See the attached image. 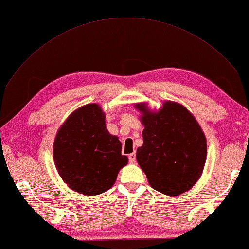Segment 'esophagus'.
<instances>
[{
    "mask_svg": "<svg viewBox=\"0 0 249 249\" xmlns=\"http://www.w3.org/2000/svg\"><path fill=\"white\" fill-rule=\"evenodd\" d=\"M129 161H130L131 163H134V162L136 161V154H135V153H131V154L129 155Z\"/></svg>",
    "mask_w": 249,
    "mask_h": 249,
    "instance_id": "1",
    "label": "esophagus"
}]
</instances>
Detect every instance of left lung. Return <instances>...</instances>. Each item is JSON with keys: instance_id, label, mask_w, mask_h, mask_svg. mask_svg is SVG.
<instances>
[{"instance_id": "1", "label": "left lung", "mask_w": 249, "mask_h": 249, "mask_svg": "<svg viewBox=\"0 0 249 249\" xmlns=\"http://www.w3.org/2000/svg\"><path fill=\"white\" fill-rule=\"evenodd\" d=\"M142 113L143 143L136 159L151 187L169 196L190 190L201 178L207 155L204 132L187 108L163 102L159 112L136 104Z\"/></svg>"}]
</instances>
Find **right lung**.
Masks as SVG:
<instances>
[{"instance_id":"add662e5","label":"right lung","mask_w":249,"mask_h":249,"mask_svg":"<svg viewBox=\"0 0 249 249\" xmlns=\"http://www.w3.org/2000/svg\"><path fill=\"white\" fill-rule=\"evenodd\" d=\"M121 142L108 133L106 115L97 104L72 112L59 129L53 142L58 173L71 189L86 196L101 195L114 185L128 163Z\"/></svg>"}]
</instances>
